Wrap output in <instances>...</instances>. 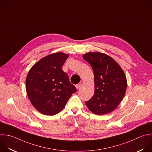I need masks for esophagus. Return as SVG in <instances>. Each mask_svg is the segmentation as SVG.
<instances>
[{
	"mask_svg": "<svg viewBox=\"0 0 152 152\" xmlns=\"http://www.w3.org/2000/svg\"><path fill=\"white\" fill-rule=\"evenodd\" d=\"M81 85H82V83H79L78 84L76 85V88H77V89H79L81 87Z\"/></svg>",
	"mask_w": 152,
	"mask_h": 152,
	"instance_id": "esophagus-1",
	"label": "esophagus"
}]
</instances>
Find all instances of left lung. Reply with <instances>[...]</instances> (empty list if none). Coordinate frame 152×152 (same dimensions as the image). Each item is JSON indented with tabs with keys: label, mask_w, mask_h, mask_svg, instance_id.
Listing matches in <instances>:
<instances>
[{
	"label": "left lung",
	"mask_w": 152,
	"mask_h": 152,
	"mask_svg": "<svg viewBox=\"0 0 152 152\" xmlns=\"http://www.w3.org/2000/svg\"><path fill=\"white\" fill-rule=\"evenodd\" d=\"M83 58L92 67L95 92L85 104L94 114L103 115L114 110L125 94L126 78L120 66L110 57L100 53H88Z\"/></svg>",
	"instance_id": "obj_1"
}]
</instances>
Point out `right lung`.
Listing matches in <instances>:
<instances>
[{
	"label": "right lung",
	"mask_w": 152,
	"mask_h": 152,
	"mask_svg": "<svg viewBox=\"0 0 152 152\" xmlns=\"http://www.w3.org/2000/svg\"><path fill=\"white\" fill-rule=\"evenodd\" d=\"M69 55L57 53L36 63L27 75L26 91L32 105L42 114L55 115L77 91L62 67Z\"/></svg>",
	"instance_id": "1"
}]
</instances>
